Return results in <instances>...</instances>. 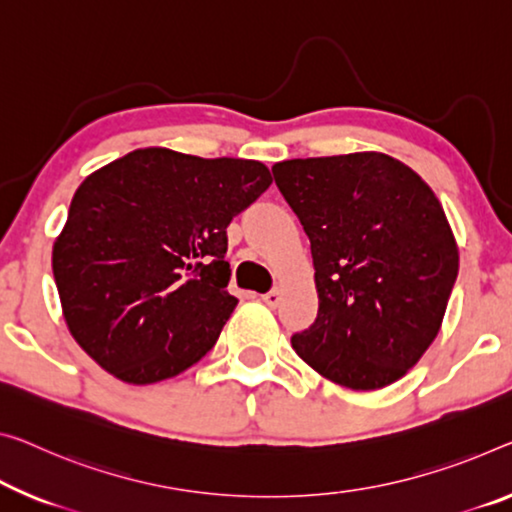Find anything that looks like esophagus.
I'll use <instances>...</instances> for the list:
<instances>
[{
	"instance_id": "1",
	"label": "esophagus",
	"mask_w": 512,
	"mask_h": 512,
	"mask_svg": "<svg viewBox=\"0 0 512 512\" xmlns=\"http://www.w3.org/2000/svg\"><path fill=\"white\" fill-rule=\"evenodd\" d=\"M261 300L267 304V306H277L281 302V290H270V293H265Z\"/></svg>"
}]
</instances>
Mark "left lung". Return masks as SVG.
<instances>
[{
    "label": "left lung",
    "instance_id": "8db88e82",
    "mask_svg": "<svg viewBox=\"0 0 512 512\" xmlns=\"http://www.w3.org/2000/svg\"><path fill=\"white\" fill-rule=\"evenodd\" d=\"M274 180L311 240L316 322L290 338L313 371L352 391L389 387L435 341L458 277L442 203L396 157L286 160Z\"/></svg>",
    "mask_w": 512,
    "mask_h": 512
}]
</instances>
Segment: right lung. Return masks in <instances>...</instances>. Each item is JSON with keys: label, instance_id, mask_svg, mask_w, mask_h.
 <instances>
[{"label": "right lung", "instance_id": "add662e5", "mask_svg": "<svg viewBox=\"0 0 512 512\" xmlns=\"http://www.w3.org/2000/svg\"><path fill=\"white\" fill-rule=\"evenodd\" d=\"M272 185L240 157L137 148L84 178L52 247L77 345L128 384L187 371L217 343L229 295L226 226Z\"/></svg>", "mask_w": 512, "mask_h": 512}]
</instances>
